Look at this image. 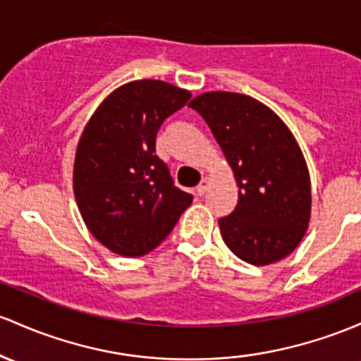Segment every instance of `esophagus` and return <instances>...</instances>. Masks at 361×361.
Wrapping results in <instances>:
<instances>
[{"label":"esophagus","mask_w":361,"mask_h":361,"mask_svg":"<svg viewBox=\"0 0 361 361\" xmlns=\"http://www.w3.org/2000/svg\"><path fill=\"white\" fill-rule=\"evenodd\" d=\"M209 185H211V180H209V178H202L200 183L197 185V193H199V195H204V193L207 192Z\"/></svg>","instance_id":"1"}]
</instances>
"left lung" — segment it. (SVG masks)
<instances>
[{
    "instance_id": "1",
    "label": "left lung",
    "mask_w": 361,
    "mask_h": 361,
    "mask_svg": "<svg viewBox=\"0 0 361 361\" xmlns=\"http://www.w3.org/2000/svg\"><path fill=\"white\" fill-rule=\"evenodd\" d=\"M223 149L238 185V205L221 217L224 243L252 265H269L298 247L310 221L305 157L284 121L257 99L205 92L190 101Z\"/></svg>"
}]
</instances>
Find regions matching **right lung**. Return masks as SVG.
<instances>
[{
    "label": "right lung",
    "instance_id": "right-lung-1",
    "mask_svg": "<svg viewBox=\"0 0 361 361\" xmlns=\"http://www.w3.org/2000/svg\"><path fill=\"white\" fill-rule=\"evenodd\" d=\"M190 97L168 82H130L111 92L85 125L75 154V200L94 238L118 255L152 252L192 204L156 156L162 121Z\"/></svg>",
    "mask_w": 361,
    "mask_h": 361
}]
</instances>
